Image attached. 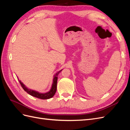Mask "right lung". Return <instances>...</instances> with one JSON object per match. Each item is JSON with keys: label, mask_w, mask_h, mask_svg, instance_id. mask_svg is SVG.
I'll return each mask as SVG.
<instances>
[{"label": "right lung", "mask_w": 130, "mask_h": 130, "mask_svg": "<svg viewBox=\"0 0 130 130\" xmlns=\"http://www.w3.org/2000/svg\"><path fill=\"white\" fill-rule=\"evenodd\" d=\"M62 70L58 71L57 73H56L55 74V75L54 76L52 88H51L50 90L48 92H46L45 93H39L37 91H35V90L27 88L20 80H19V83H20L22 87L23 88V89H24L25 92H26V93L30 94V95H32V96L36 97L37 98H39V99H50V98H52V97H53V96L55 95V94L56 92L57 76L58 74L62 71Z\"/></svg>", "instance_id": "right-lung-1"}]
</instances>
